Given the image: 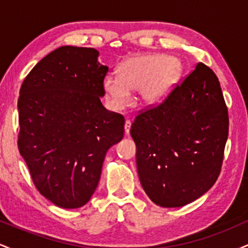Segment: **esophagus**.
<instances>
[{
  "label": "esophagus",
  "mask_w": 248,
  "mask_h": 248,
  "mask_svg": "<svg viewBox=\"0 0 248 248\" xmlns=\"http://www.w3.org/2000/svg\"><path fill=\"white\" fill-rule=\"evenodd\" d=\"M130 127H132V122H130V120H126V122H124V133H126V135L129 134Z\"/></svg>",
  "instance_id": "1"
}]
</instances>
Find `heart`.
<instances>
[{
  "instance_id": "obj_1",
  "label": "heart",
  "mask_w": 248,
  "mask_h": 248,
  "mask_svg": "<svg viewBox=\"0 0 248 248\" xmlns=\"http://www.w3.org/2000/svg\"><path fill=\"white\" fill-rule=\"evenodd\" d=\"M182 72L181 62L169 56L138 55L119 66V77H105L104 90L114 109L129 105L132 90H140V96L146 105H157L177 85Z\"/></svg>"
}]
</instances>
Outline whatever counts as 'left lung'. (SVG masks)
Listing matches in <instances>:
<instances>
[{"label": "left lung", "instance_id": "left-lung-1", "mask_svg": "<svg viewBox=\"0 0 248 248\" xmlns=\"http://www.w3.org/2000/svg\"><path fill=\"white\" fill-rule=\"evenodd\" d=\"M142 187L156 205L181 207L217 181L229 112L215 72L203 62L164 100L139 112L130 128Z\"/></svg>", "mask_w": 248, "mask_h": 248}]
</instances>
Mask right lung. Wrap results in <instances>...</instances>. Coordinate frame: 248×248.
I'll list each match as a JSON object with an SVG mask.
<instances>
[{"label": "right lung", "mask_w": 248, "mask_h": 248, "mask_svg": "<svg viewBox=\"0 0 248 248\" xmlns=\"http://www.w3.org/2000/svg\"><path fill=\"white\" fill-rule=\"evenodd\" d=\"M98 56L92 47H58L19 90V154L39 193L62 209L90 201L107 150L124 138V115L100 101L108 67Z\"/></svg>", "instance_id": "1"}]
</instances>
